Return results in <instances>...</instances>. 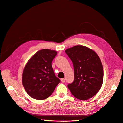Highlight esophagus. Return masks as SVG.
<instances>
[{"instance_id":"34e87169","label":"esophagus","mask_w":123,"mask_h":123,"mask_svg":"<svg viewBox=\"0 0 123 123\" xmlns=\"http://www.w3.org/2000/svg\"><path fill=\"white\" fill-rule=\"evenodd\" d=\"M61 80L62 82V83H65V79H62Z\"/></svg>"}]
</instances>
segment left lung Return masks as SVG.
Returning <instances> with one entry per match:
<instances>
[{
  "mask_svg": "<svg viewBox=\"0 0 123 123\" xmlns=\"http://www.w3.org/2000/svg\"><path fill=\"white\" fill-rule=\"evenodd\" d=\"M73 62L74 80L67 87L73 96L81 100H87L101 89L104 70L98 55L89 48L75 46L65 50Z\"/></svg>",
  "mask_w": 123,
  "mask_h": 123,
  "instance_id": "1",
  "label": "left lung"
}]
</instances>
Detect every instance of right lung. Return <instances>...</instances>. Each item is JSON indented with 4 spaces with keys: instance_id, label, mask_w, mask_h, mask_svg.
I'll return each instance as SVG.
<instances>
[{
    "instance_id": "obj_1",
    "label": "right lung",
    "mask_w": 123,
    "mask_h": 123,
    "mask_svg": "<svg viewBox=\"0 0 123 123\" xmlns=\"http://www.w3.org/2000/svg\"><path fill=\"white\" fill-rule=\"evenodd\" d=\"M57 55L56 51L42 49L27 62L22 75V83L30 97L39 100L46 99L61 82L55 75L51 65Z\"/></svg>"
}]
</instances>
